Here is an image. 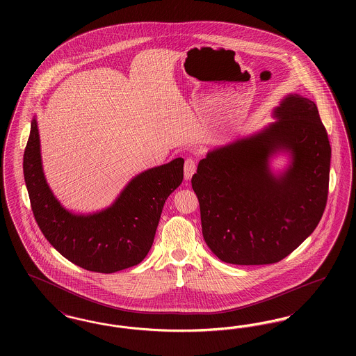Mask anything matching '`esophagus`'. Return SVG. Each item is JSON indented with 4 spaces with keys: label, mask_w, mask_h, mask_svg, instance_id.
I'll use <instances>...</instances> for the list:
<instances>
[{
    "label": "esophagus",
    "mask_w": 356,
    "mask_h": 356,
    "mask_svg": "<svg viewBox=\"0 0 356 356\" xmlns=\"http://www.w3.org/2000/svg\"><path fill=\"white\" fill-rule=\"evenodd\" d=\"M193 172H195V164H193V161L186 160V164H184V179L188 180V179L193 175Z\"/></svg>",
    "instance_id": "1"
}]
</instances>
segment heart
Returning <instances> with one entry per match:
<instances>
[{
    "label": "heart",
    "mask_w": 356,
    "mask_h": 356,
    "mask_svg": "<svg viewBox=\"0 0 356 356\" xmlns=\"http://www.w3.org/2000/svg\"><path fill=\"white\" fill-rule=\"evenodd\" d=\"M154 132H157V128H152V127H145V134L148 136H152Z\"/></svg>",
    "instance_id": "1"
}]
</instances>
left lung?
Instances as JSON below:
<instances>
[{
	"mask_svg": "<svg viewBox=\"0 0 356 356\" xmlns=\"http://www.w3.org/2000/svg\"><path fill=\"white\" fill-rule=\"evenodd\" d=\"M184 160L143 170L129 180L109 207L69 211L47 181L34 116L24 152V177L34 219L51 245L88 271L112 273L138 264L152 247L167 197L183 181Z\"/></svg>",
	"mask_w": 356,
	"mask_h": 356,
	"instance_id": "1",
	"label": "left lung"
}]
</instances>
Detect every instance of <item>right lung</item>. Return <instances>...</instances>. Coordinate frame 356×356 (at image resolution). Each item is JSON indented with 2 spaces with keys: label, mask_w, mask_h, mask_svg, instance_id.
I'll return each mask as SVG.
<instances>
[{
  "label": "right lung",
  "mask_w": 356,
  "mask_h": 356,
  "mask_svg": "<svg viewBox=\"0 0 356 356\" xmlns=\"http://www.w3.org/2000/svg\"><path fill=\"white\" fill-rule=\"evenodd\" d=\"M272 116L261 132L209 151L192 176L204 240L225 263L280 261L325 208L331 147L315 102L289 93ZM279 152L290 165L275 174L269 163Z\"/></svg>",
  "instance_id": "1"
}]
</instances>
